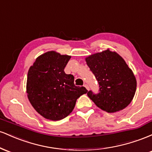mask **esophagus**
I'll list each match as a JSON object with an SVG mask.
<instances>
[{"label":"esophagus","instance_id":"esophagus-1","mask_svg":"<svg viewBox=\"0 0 152 152\" xmlns=\"http://www.w3.org/2000/svg\"><path fill=\"white\" fill-rule=\"evenodd\" d=\"M84 87H85V88H86V89L88 90V91L89 90V86H88V84H84Z\"/></svg>","mask_w":152,"mask_h":152}]
</instances>
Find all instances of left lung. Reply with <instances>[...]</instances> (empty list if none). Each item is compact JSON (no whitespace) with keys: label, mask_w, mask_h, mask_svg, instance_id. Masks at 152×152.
Instances as JSON below:
<instances>
[{"label":"left lung","mask_w":152,"mask_h":152,"mask_svg":"<svg viewBox=\"0 0 152 152\" xmlns=\"http://www.w3.org/2000/svg\"><path fill=\"white\" fill-rule=\"evenodd\" d=\"M86 61L99 84V94L89 91L88 96L108 113L125 109L134 98L137 80L123 58L107 49L86 57Z\"/></svg>","instance_id":"1"}]
</instances>
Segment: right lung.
I'll return each mask as SVG.
<instances>
[{
	"label": "right lung",
	"instance_id": "1",
	"mask_svg": "<svg viewBox=\"0 0 152 152\" xmlns=\"http://www.w3.org/2000/svg\"><path fill=\"white\" fill-rule=\"evenodd\" d=\"M71 56L48 51L39 56L28 72L26 92L35 110L47 119L58 121L69 116L76 100L88 91L74 84L64 72Z\"/></svg>",
	"mask_w": 152,
	"mask_h": 152
}]
</instances>
